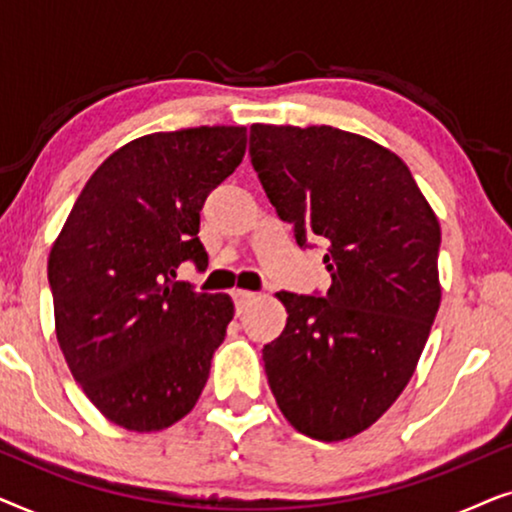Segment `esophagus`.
Here are the masks:
<instances>
[{
	"label": "esophagus",
	"mask_w": 512,
	"mask_h": 512,
	"mask_svg": "<svg viewBox=\"0 0 512 512\" xmlns=\"http://www.w3.org/2000/svg\"><path fill=\"white\" fill-rule=\"evenodd\" d=\"M256 298L254 291H244V289H233V300H235V307L237 312H242L244 307H247V303H251V300Z\"/></svg>",
	"instance_id": "obj_1"
}]
</instances>
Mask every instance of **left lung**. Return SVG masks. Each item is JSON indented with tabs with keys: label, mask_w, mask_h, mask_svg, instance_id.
<instances>
[{
	"label": "left lung",
	"mask_w": 512,
	"mask_h": 512,
	"mask_svg": "<svg viewBox=\"0 0 512 512\" xmlns=\"http://www.w3.org/2000/svg\"><path fill=\"white\" fill-rule=\"evenodd\" d=\"M251 165L298 247H326V293L279 291L289 319L263 347L284 417L352 438L410 382L440 305L436 214L396 153L331 125H251Z\"/></svg>",
	"instance_id": "left-lung-1"
}]
</instances>
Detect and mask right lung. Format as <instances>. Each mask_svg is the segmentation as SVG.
<instances>
[{
	"label": "right lung",
	"mask_w": 512,
	"mask_h": 512,
	"mask_svg": "<svg viewBox=\"0 0 512 512\" xmlns=\"http://www.w3.org/2000/svg\"><path fill=\"white\" fill-rule=\"evenodd\" d=\"M247 128L153 132L97 167L48 256L55 333L74 380L130 431H160L193 410L233 319L226 293L177 282L207 268L200 212L235 172Z\"/></svg>",
	"instance_id": "right-lung-1"
}]
</instances>
